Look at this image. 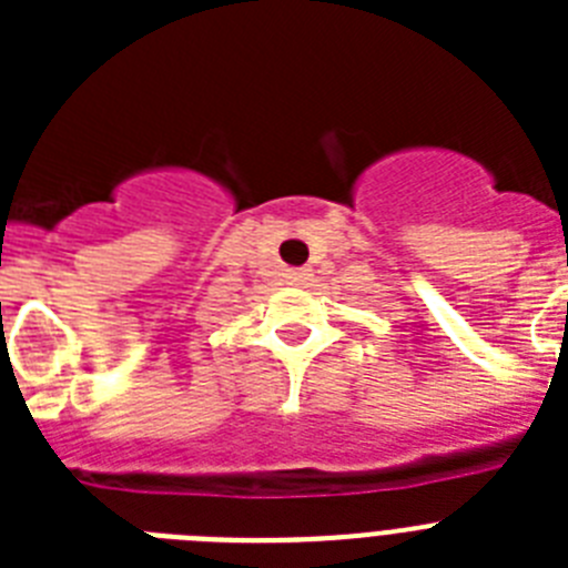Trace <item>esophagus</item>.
I'll return each mask as SVG.
<instances>
[{
    "mask_svg": "<svg viewBox=\"0 0 568 568\" xmlns=\"http://www.w3.org/2000/svg\"><path fill=\"white\" fill-rule=\"evenodd\" d=\"M287 278H290V284H307L310 270H290Z\"/></svg>",
    "mask_w": 568,
    "mask_h": 568,
    "instance_id": "esophagus-1",
    "label": "esophagus"
}]
</instances>
